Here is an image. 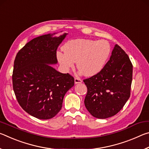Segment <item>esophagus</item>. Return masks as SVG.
<instances>
[{
  "label": "esophagus",
  "instance_id": "esophagus-1",
  "mask_svg": "<svg viewBox=\"0 0 149 149\" xmlns=\"http://www.w3.org/2000/svg\"><path fill=\"white\" fill-rule=\"evenodd\" d=\"M74 82H75V84H81V83H82V80L79 79V78H75Z\"/></svg>",
  "mask_w": 149,
  "mask_h": 149
}]
</instances>
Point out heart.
Instances as JSON below:
<instances>
[{
    "mask_svg": "<svg viewBox=\"0 0 149 149\" xmlns=\"http://www.w3.org/2000/svg\"><path fill=\"white\" fill-rule=\"evenodd\" d=\"M64 52H58L56 58L65 72L74 68L75 62L79 74L87 77L102 71L111 53L110 43L106 40L76 39L68 41L63 47Z\"/></svg>",
    "mask_w": 149,
    "mask_h": 149,
    "instance_id": "heart-1",
    "label": "heart"
}]
</instances>
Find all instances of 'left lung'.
Segmentation results:
<instances>
[{
    "mask_svg": "<svg viewBox=\"0 0 149 149\" xmlns=\"http://www.w3.org/2000/svg\"><path fill=\"white\" fill-rule=\"evenodd\" d=\"M132 74L129 56L115 45L102 71L84 80L87 87L85 106L93 116L105 119L120 111L130 97Z\"/></svg>",
    "mask_w": 149,
    "mask_h": 149,
    "instance_id": "obj_1",
    "label": "left lung"
}]
</instances>
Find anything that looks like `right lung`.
I'll use <instances>...</instances> for the list:
<instances>
[{
	"label": "right lung",
	"mask_w": 149,
	"mask_h": 149,
	"mask_svg": "<svg viewBox=\"0 0 149 149\" xmlns=\"http://www.w3.org/2000/svg\"><path fill=\"white\" fill-rule=\"evenodd\" d=\"M60 32H62L60 31ZM43 35L27 42L17 52L12 74L13 89L21 107L40 120L54 117L74 79L52 65L58 63L56 50L68 33Z\"/></svg>",
	"instance_id": "obj_1"
}]
</instances>
